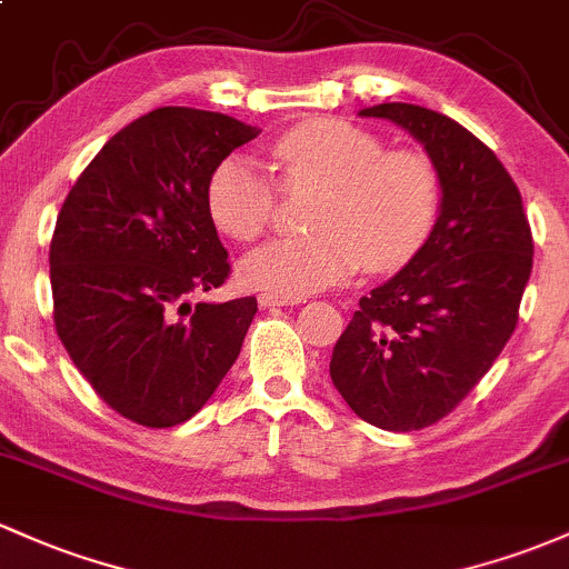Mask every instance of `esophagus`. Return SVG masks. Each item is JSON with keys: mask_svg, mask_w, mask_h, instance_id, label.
<instances>
[{"mask_svg": "<svg viewBox=\"0 0 569 569\" xmlns=\"http://www.w3.org/2000/svg\"><path fill=\"white\" fill-rule=\"evenodd\" d=\"M262 309H271V307H298L303 301L301 296H277V292H262L258 298Z\"/></svg>", "mask_w": 569, "mask_h": 569, "instance_id": "esophagus-1", "label": "esophagus"}]
</instances>
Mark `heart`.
I'll return each instance as SVG.
<instances>
[{
    "instance_id": "heart-1",
    "label": "heart",
    "mask_w": 569,
    "mask_h": 569,
    "mask_svg": "<svg viewBox=\"0 0 569 569\" xmlns=\"http://www.w3.org/2000/svg\"><path fill=\"white\" fill-rule=\"evenodd\" d=\"M287 189L320 187L307 236H282L241 260L258 290L303 296L326 290L360 266L393 271L415 258L442 200L439 173L423 151L385 149L382 138L345 119H309L268 143ZM279 187L249 157H222L206 181V206L222 233L254 241L277 213Z\"/></svg>"
}]
</instances>
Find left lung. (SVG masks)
I'll return each mask as SVG.
<instances>
[{
  "label": "left lung",
  "instance_id": "obj_1",
  "mask_svg": "<svg viewBox=\"0 0 569 569\" xmlns=\"http://www.w3.org/2000/svg\"><path fill=\"white\" fill-rule=\"evenodd\" d=\"M420 140L442 200L415 258L360 298L331 356V380L358 418L418 431L453 412L516 331L531 273V230L516 181L491 149L445 113L382 102Z\"/></svg>",
  "mask_w": 569,
  "mask_h": 569
}]
</instances>
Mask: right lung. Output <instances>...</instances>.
I'll return each mask as SVG.
<instances>
[{"label": "right lung", "instance_id": "obj_1", "mask_svg": "<svg viewBox=\"0 0 569 569\" xmlns=\"http://www.w3.org/2000/svg\"><path fill=\"white\" fill-rule=\"evenodd\" d=\"M258 132L224 113L157 108L102 146L59 211L48 258L53 326L78 371L127 420L184 423L241 352L258 298H189L230 273L206 181Z\"/></svg>", "mask_w": 569, "mask_h": 569}]
</instances>
